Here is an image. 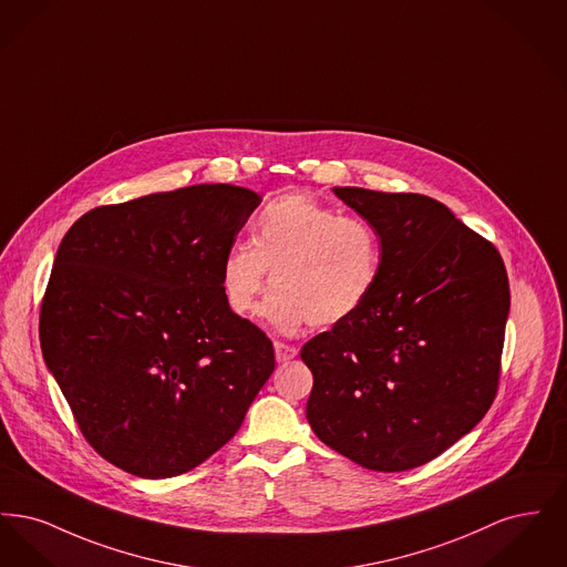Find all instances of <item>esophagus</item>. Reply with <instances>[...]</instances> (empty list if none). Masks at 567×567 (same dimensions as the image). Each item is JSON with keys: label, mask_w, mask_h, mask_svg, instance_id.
Segmentation results:
<instances>
[{"label": "esophagus", "mask_w": 567, "mask_h": 567, "mask_svg": "<svg viewBox=\"0 0 567 567\" xmlns=\"http://www.w3.org/2000/svg\"><path fill=\"white\" fill-rule=\"evenodd\" d=\"M274 352H276V361L278 363H287V361H291V359H296L297 349L296 347H291V344H285V342H276L274 344Z\"/></svg>", "instance_id": "obj_1"}]
</instances>
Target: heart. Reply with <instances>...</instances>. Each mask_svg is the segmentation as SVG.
I'll list each match as a JSON object with an SVG mask.
<instances>
[{"mask_svg": "<svg viewBox=\"0 0 567 567\" xmlns=\"http://www.w3.org/2000/svg\"><path fill=\"white\" fill-rule=\"evenodd\" d=\"M377 229L308 195H285L252 220V246L236 244L220 264V293L238 317H252L270 282L266 319L280 333L344 323L374 293Z\"/></svg>", "mask_w": 567, "mask_h": 567, "instance_id": "obj_1", "label": "heart"}]
</instances>
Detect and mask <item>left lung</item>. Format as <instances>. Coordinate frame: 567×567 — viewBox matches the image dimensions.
Returning <instances> with one entry per match:
<instances>
[{"label":"left lung","mask_w":567,"mask_h":567,"mask_svg":"<svg viewBox=\"0 0 567 567\" xmlns=\"http://www.w3.org/2000/svg\"><path fill=\"white\" fill-rule=\"evenodd\" d=\"M380 240L363 308L301 349L306 416L329 449L377 472L419 467L493 404L511 312L495 246L419 193L333 187Z\"/></svg>","instance_id":"obj_1"}]
</instances>
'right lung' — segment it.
<instances>
[{"label":"right lung","instance_id":"1","mask_svg":"<svg viewBox=\"0 0 567 567\" xmlns=\"http://www.w3.org/2000/svg\"><path fill=\"white\" fill-rule=\"evenodd\" d=\"M261 195L151 193L82 215L40 312L44 361L86 442L140 478L215 455L274 372L266 333L234 315L220 264Z\"/></svg>","mask_w":567,"mask_h":567}]
</instances>
